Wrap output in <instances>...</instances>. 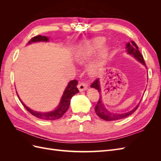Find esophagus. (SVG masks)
I'll use <instances>...</instances> for the list:
<instances>
[{"label": "esophagus", "mask_w": 161, "mask_h": 161, "mask_svg": "<svg viewBox=\"0 0 161 161\" xmlns=\"http://www.w3.org/2000/svg\"><path fill=\"white\" fill-rule=\"evenodd\" d=\"M78 89H79L80 91H84L87 89V85L85 84V82H79L78 85Z\"/></svg>", "instance_id": "obj_1"}]
</instances>
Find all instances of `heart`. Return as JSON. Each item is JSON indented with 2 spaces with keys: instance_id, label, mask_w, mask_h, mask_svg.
Wrapping results in <instances>:
<instances>
[{
  "instance_id": "obj_1",
  "label": "heart",
  "mask_w": 161,
  "mask_h": 161,
  "mask_svg": "<svg viewBox=\"0 0 161 161\" xmlns=\"http://www.w3.org/2000/svg\"><path fill=\"white\" fill-rule=\"evenodd\" d=\"M104 43V38L96 37L92 39L89 43H87L85 46L80 47L77 50V52L76 53V59L78 61L81 62L85 60L88 57L91 56L92 53H95L97 51H98L100 49L97 61L89 68V72L91 74H94V73L96 72L98 68L101 64H103L104 62L107 59V57L108 56V47L106 46L102 47L103 46Z\"/></svg>"
}]
</instances>
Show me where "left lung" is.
Listing matches in <instances>:
<instances>
[{
    "instance_id": "1",
    "label": "left lung",
    "mask_w": 161,
    "mask_h": 161,
    "mask_svg": "<svg viewBox=\"0 0 161 161\" xmlns=\"http://www.w3.org/2000/svg\"><path fill=\"white\" fill-rule=\"evenodd\" d=\"M126 51L128 52L129 54L132 55L138 61H140L141 63H142V64L146 66L143 56L139 51L138 46L136 45V43L134 41H131L130 42H129L127 44H126ZM91 87H92V88H95V89H97L99 93H101V89H100L99 79H97L95 81H93V82H92L91 85ZM139 105L140 103L136 105V108H134L132 110L127 112V113H124V114L112 113V112H109L108 109H106L103 103V101H102V97L100 96L98 103H97V105L95 106V110L97 115L101 119H103L105 121H115V120L125 118L126 117L131 115L136 109H138Z\"/></svg>"
}]
</instances>
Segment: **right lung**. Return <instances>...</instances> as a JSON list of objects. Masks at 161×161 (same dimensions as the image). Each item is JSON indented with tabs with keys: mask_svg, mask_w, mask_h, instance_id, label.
<instances>
[{
	"mask_svg": "<svg viewBox=\"0 0 161 161\" xmlns=\"http://www.w3.org/2000/svg\"><path fill=\"white\" fill-rule=\"evenodd\" d=\"M48 42V38L46 36H37L32 37L30 40V41L28 43H31L33 42ZM77 83H78V81L76 80H72L70 81L69 85H68L66 86L64 93H63L60 103L59 105H58V108L55 110L50 112H46V113H42V112L35 111L27 108V107L21 101L18 95L17 96L19 97V99H20L23 105L25 107V108L33 116H35L36 118L41 119L56 120V119L61 118L63 116V115L66 113V111L69 108L71 98L75 94L78 93V92H79V89H78V88L76 87Z\"/></svg>",
	"mask_w": 161,
	"mask_h": 161,
	"instance_id": "add662e5",
	"label": "right lung"
}]
</instances>
